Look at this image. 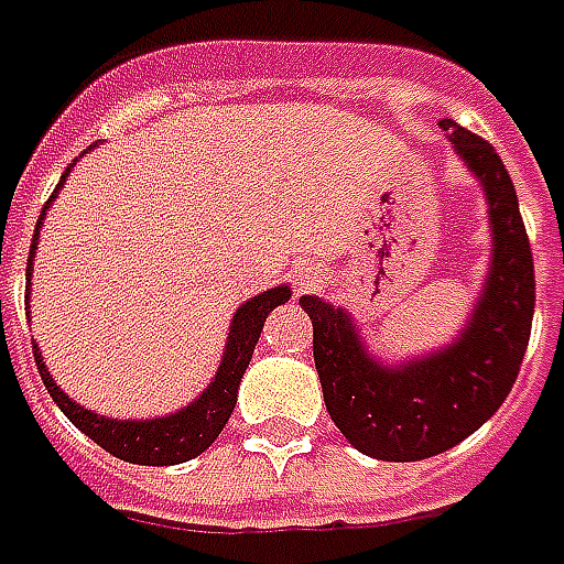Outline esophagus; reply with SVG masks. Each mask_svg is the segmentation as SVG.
Returning <instances> with one entry per match:
<instances>
[{"label":"esophagus","mask_w":564,"mask_h":564,"mask_svg":"<svg viewBox=\"0 0 564 564\" xmlns=\"http://www.w3.org/2000/svg\"><path fill=\"white\" fill-rule=\"evenodd\" d=\"M307 283H311V281H307Z\"/></svg>","instance_id":"esophagus-1"}]
</instances>
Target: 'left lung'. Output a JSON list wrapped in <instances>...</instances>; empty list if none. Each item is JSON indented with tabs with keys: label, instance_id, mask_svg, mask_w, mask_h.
Instances as JSON below:
<instances>
[{
	"label": "left lung",
	"instance_id": "8db88e82",
	"mask_svg": "<svg viewBox=\"0 0 564 564\" xmlns=\"http://www.w3.org/2000/svg\"><path fill=\"white\" fill-rule=\"evenodd\" d=\"M441 127L484 184L496 250L459 341L383 368L366 354L341 307L314 295L299 299L314 323V362L329 416L359 453L383 462L429 459L477 432L508 399L532 335L534 262L513 181L489 141L453 120Z\"/></svg>",
	"mask_w": 564,
	"mask_h": 564
}]
</instances>
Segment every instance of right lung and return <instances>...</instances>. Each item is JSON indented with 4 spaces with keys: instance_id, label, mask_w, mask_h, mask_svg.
<instances>
[{
    "instance_id": "right-lung-1",
    "label": "right lung",
    "mask_w": 564,
    "mask_h": 564,
    "mask_svg": "<svg viewBox=\"0 0 564 564\" xmlns=\"http://www.w3.org/2000/svg\"><path fill=\"white\" fill-rule=\"evenodd\" d=\"M72 165L75 162H68L66 174L72 172ZM66 174H63V181H66ZM63 181L56 184V189L63 186ZM56 189L54 196L44 202L42 214H39V226H35V235H32L30 259H26V290H30L32 253H35V241H39L44 210L56 198ZM286 299H290V286H274L269 293L253 295L250 302L238 307V314L232 319V329H229V344H226V354H223L220 371H217L214 383L198 395L196 402L186 404L184 411H177L172 416H162V420H111V416H99L93 414V411H84L47 375L39 347H32V354H35V366H39L42 383L51 392L56 408L72 423L78 425L84 435L93 437L105 453H111V456L123 462H135V465H177V462L198 456L202 449H208L217 441L223 425H226V420L235 411L238 383L245 378V368L250 366V356H253V347L259 341L262 323ZM26 302H30V293H26Z\"/></svg>"
}]
</instances>
